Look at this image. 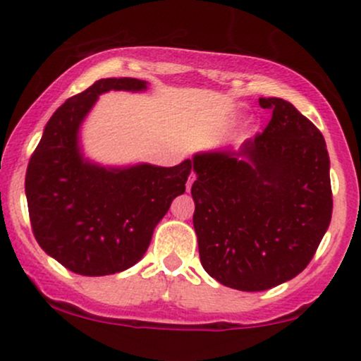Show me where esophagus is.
Returning <instances> with one entry per match:
<instances>
[{"instance_id": "1", "label": "esophagus", "mask_w": 361, "mask_h": 361, "mask_svg": "<svg viewBox=\"0 0 361 361\" xmlns=\"http://www.w3.org/2000/svg\"><path fill=\"white\" fill-rule=\"evenodd\" d=\"M195 178H197V175H195V173L192 171L190 173V176H188V181H186V190H192V185H193V181H195Z\"/></svg>"}]
</instances>
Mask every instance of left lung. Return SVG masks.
Masks as SVG:
<instances>
[{
  "label": "left lung",
  "instance_id": "1",
  "mask_svg": "<svg viewBox=\"0 0 361 361\" xmlns=\"http://www.w3.org/2000/svg\"><path fill=\"white\" fill-rule=\"evenodd\" d=\"M259 106L273 114L255 139L192 157L202 267L243 292L299 275L333 214L329 154L319 128L281 98H259Z\"/></svg>",
  "mask_w": 361,
  "mask_h": 361
}]
</instances>
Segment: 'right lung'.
I'll return each mask as SVG.
<instances>
[{
	"mask_svg": "<svg viewBox=\"0 0 361 361\" xmlns=\"http://www.w3.org/2000/svg\"><path fill=\"white\" fill-rule=\"evenodd\" d=\"M144 91L135 78L98 80L54 111L25 176L32 231L40 247L78 275L103 276L134 267L147 251L192 171L140 163L102 166L85 157L82 120L106 91Z\"/></svg>",
	"mask_w": 361,
	"mask_h": 361,
	"instance_id": "obj_1",
	"label": "right lung"
}]
</instances>
